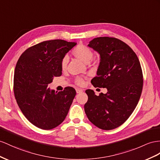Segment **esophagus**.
Returning <instances> with one entry per match:
<instances>
[{
  "mask_svg": "<svg viewBox=\"0 0 160 160\" xmlns=\"http://www.w3.org/2000/svg\"><path fill=\"white\" fill-rule=\"evenodd\" d=\"M76 92H77V93H80V92L84 91L83 89H81V88H76Z\"/></svg>",
  "mask_w": 160,
  "mask_h": 160,
  "instance_id": "esophagus-1",
  "label": "esophagus"
}]
</instances>
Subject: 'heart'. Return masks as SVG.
<instances>
[{"label":"heart","mask_w":160,"mask_h":160,"mask_svg":"<svg viewBox=\"0 0 160 160\" xmlns=\"http://www.w3.org/2000/svg\"><path fill=\"white\" fill-rule=\"evenodd\" d=\"M73 56L79 60L83 61L85 63H88L92 59L93 52L91 48L85 46L84 44H79L72 51ZM68 59L66 57H64L61 60V68L62 70H65L68 66ZM84 78L82 77H77L75 80V83L78 86H82L84 84Z\"/></svg>","instance_id":"heart-1"}]
</instances>
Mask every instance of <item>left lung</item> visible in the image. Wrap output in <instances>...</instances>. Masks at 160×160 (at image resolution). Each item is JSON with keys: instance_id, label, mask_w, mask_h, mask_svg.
<instances>
[{"instance_id": "8db88e82", "label": "left lung", "mask_w": 160, "mask_h": 160, "mask_svg": "<svg viewBox=\"0 0 160 160\" xmlns=\"http://www.w3.org/2000/svg\"><path fill=\"white\" fill-rule=\"evenodd\" d=\"M88 47L100 54L94 87L107 88L108 92L97 96L87 90L84 111L90 122L101 129L116 128L128 119L140 99L143 76L137 55L128 44L113 37H98Z\"/></svg>"}]
</instances>
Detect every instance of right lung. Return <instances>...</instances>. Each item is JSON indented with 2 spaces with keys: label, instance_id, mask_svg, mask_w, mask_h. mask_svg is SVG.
I'll list each match as a JSON object with an SVG mask.
<instances>
[{
  "label": "right lung",
  "instance_id": "add662e5",
  "mask_svg": "<svg viewBox=\"0 0 160 160\" xmlns=\"http://www.w3.org/2000/svg\"><path fill=\"white\" fill-rule=\"evenodd\" d=\"M76 43L60 39L43 41L24 51L16 64L13 91L16 101L32 124L51 130L61 124L76 96L75 89L48 88L54 77L61 75V62Z\"/></svg>",
  "mask_w": 160,
  "mask_h": 160
}]
</instances>
